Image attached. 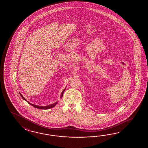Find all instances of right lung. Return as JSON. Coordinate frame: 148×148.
Returning a JSON list of instances; mask_svg holds the SVG:
<instances>
[{"label":"right lung","instance_id":"1","mask_svg":"<svg viewBox=\"0 0 148 148\" xmlns=\"http://www.w3.org/2000/svg\"><path fill=\"white\" fill-rule=\"evenodd\" d=\"M64 90H65V89H64L63 91H62V92L61 95V98H62V96H63V92H64ZM19 94H20V95H21V97H22L23 99L24 100H25V101H26L27 103H28V104H30V105H32V106L35 107V108H38V109H42V110H47V109H49V108H52V107H54V106H56V105L57 104V102H56V103H54V104H51V105H47V106H40L35 105L31 104V103H30L29 102H28V101H27V100L25 99V98L21 94V93H19Z\"/></svg>","mask_w":148,"mask_h":148}]
</instances>
